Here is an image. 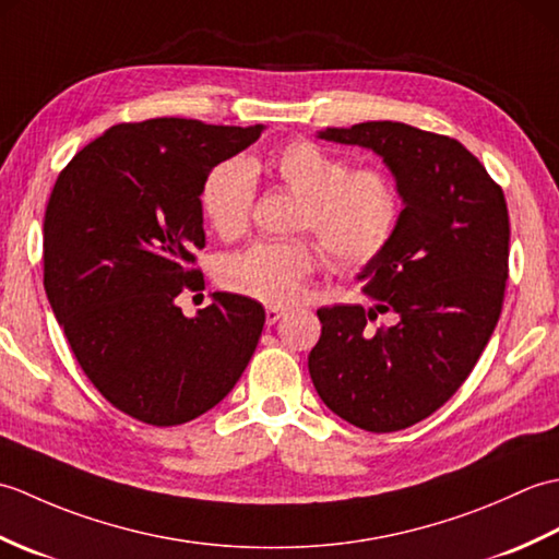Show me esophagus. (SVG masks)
I'll return each mask as SVG.
<instances>
[{
	"label": "esophagus",
	"instance_id": "esophagus-1",
	"mask_svg": "<svg viewBox=\"0 0 559 559\" xmlns=\"http://www.w3.org/2000/svg\"><path fill=\"white\" fill-rule=\"evenodd\" d=\"M286 317V307H278V305H269L266 307V324L273 326L278 322V319Z\"/></svg>",
	"mask_w": 559,
	"mask_h": 559
}]
</instances>
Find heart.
Segmentation results:
<instances>
[{
  "mask_svg": "<svg viewBox=\"0 0 559 559\" xmlns=\"http://www.w3.org/2000/svg\"><path fill=\"white\" fill-rule=\"evenodd\" d=\"M271 173L302 199L295 225L317 235L331 264L358 269L384 252L401 221V192L386 170H350L346 158L314 141H293L269 160ZM201 213L223 237L240 235L254 204V175L245 160L216 165L199 194ZM307 240H264L223 259L218 278L228 290L269 305L300 298L317 266Z\"/></svg>",
  "mask_w": 559,
  "mask_h": 559,
  "instance_id": "heart-1",
  "label": "heart"
}]
</instances>
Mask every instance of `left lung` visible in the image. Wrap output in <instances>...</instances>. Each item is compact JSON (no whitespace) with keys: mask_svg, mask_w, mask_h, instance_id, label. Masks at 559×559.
I'll list each match as a JSON object with an SVG mask.
<instances>
[{"mask_svg":"<svg viewBox=\"0 0 559 559\" xmlns=\"http://www.w3.org/2000/svg\"><path fill=\"white\" fill-rule=\"evenodd\" d=\"M319 139L384 160L403 211L391 242L358 281L372 307L317 310L307 367L319 399L367 432L425 420L456 394L488 346L509 276L502 187L456 139L403 122L329 127ZM391 313L389 328H370Z\"/></svg>","mask_w":559,"mask_h":559,"instance_id":"8db88e82","label":"left lung"}]
</instances>
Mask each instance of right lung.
<instances>
[{"mask_svg": "<svg viewBox=\"0 0 559 559\" xmlns=\"http://www.w3.org/2000/svg\"><path fill=\"white\" fill-rule=\"evenodd\" d=\"M264 132L182 117L115 124L59 173L43 223L45 293L81 370L115 408L170 427L199 418L242 377L264 329L257 300L201 290L199 194L218 163Z\"/></svg>", "mask_w": 559, "mask_h": 559, "instance_id": "right-lung-1", "label": "right lung"}]
</instances>
